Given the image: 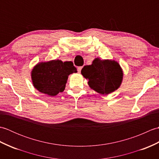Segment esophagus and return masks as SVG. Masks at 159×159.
<instances>
[{
    "mask_svg": "<svg viewBox=\"0 0 159 159\" xmlns=\"http://www.w3.org/2000/svg\"><path fill=\"white\" fill-rule=\"evenodd\" d=\"M82 68H83V67H82V66H79V67H78V72H81V70H82Z\"/></svg>",
    "mask_w": 159,
    "mask_h": 159,
    "instance_id": "obj_1",
    "label": "esophagus"
}]
</instances>
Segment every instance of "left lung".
<instances>
[{
    "label": "left lung",
    "mask_w": 159,
    "mask_h": 159,
    "mask_svg": "<svg viewBox=\"0 0 159 159\" xmlns=\"http://www.w3.org/2000/svg\"><path fill=\"white\" fill-rule=\"evenodd\" d=\"M81 74L88 80L91 89L102 95H107L120 87L124 74L116 61L96 58L92 65L83 67Z\"/></svg>",
    "instance_id": "1"
}]
</instances>
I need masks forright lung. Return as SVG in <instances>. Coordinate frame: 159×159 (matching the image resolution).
Masks as SVG:
<instances>
[{
  "instance_id": "obj_1",
  "label": "right lung",
  "mask_w": 159,
  "mask_h": 159,
  "mask_svg": "<svg viewBox=\"0 0 159 159\" xmlns=\"http://www.w3.org/2000/svg\"><path fill=\"white\" fill-rule=\"evenodd\" d=\"M77 72L72 61L52 60L40 62L31 71L33 85L39 92L55 96L66 88L70 74Z\"/></svg>"
}]
</instances>
